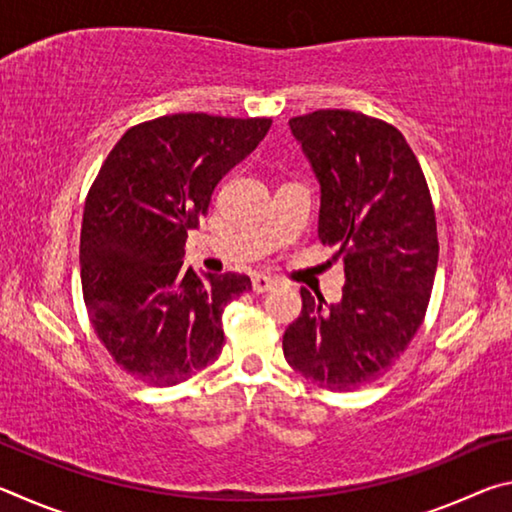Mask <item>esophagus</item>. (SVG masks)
<instances>
[{
    "mask_svg": "<svg viewBox=\"0 0 512 512\" xmlns=\"http://www.w3.org/2000/svg\"><path fill=\"white\" fill-rule=\"evenodd\" d=\"M277 284V280H273L271 275H264V273H255L253 275V291L255 293H266L271 291Z\"/></svg>",
    "mask_w": 512,
    "mask_h": 512,
    "instance_id": "34e87169",
    "label": "esophagus"
}]
</instances>
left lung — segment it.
I'll return each instance as SVG.
<instances>
[{"instance_id": "obj_1", "label": "left lung", "mask_w": 512, "mask_h": 512, "mask_svg": "<svg viewBox=\"0 0 512 512\" xmlns=\"http://www.w3.org/2000/svg\"><path fill=\"white\" fill-rule=\"evenodd\" d=\"M320 183L318 239L345 266L343 298L325 305L302 287L282 339L289 366L325 391L379 379L427 314L438 232L427 178L404 135L352 110L289 119Z\"/></svg>"}]
</instances>
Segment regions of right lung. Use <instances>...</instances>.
<instances>
[{"label": "right lung", "instance_id": "obj_1", "mask_svg": "<svg viewBox=\"0 0 512 512\" xmlns=\"http://www.w3.org/2000/svg\"><path fill=\"white\" fill-rule=\"evenodd\" d=\"M268 117L178 112L121 135L85 198L81 282L112 361L149 386L183 384L223 350L221 316L250 277L183 268L214 187L257 149Z\"/></svg>", "mask_w": 512, "mask_h": 512}]
</instances>
